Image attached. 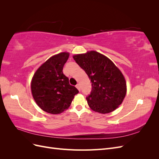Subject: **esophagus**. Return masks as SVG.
<instances>
[{
  "instance_id": "esophagus-1",
  "label": "esophagus",
  "mask_w": 159,
  "mask_h": 159,
  "mask_svg": "<svg viewBox=\"0 0 159 159\" xmlns=\"http://www.w3.org/2000/svg\"><path fill=\"white\" fill-rule=\"evenodd\" d=\"M75 87H76V88H77V89H78L80 91V90H81V89H80V84H77V85H75Z\"/></svg>"
}]
</instances>
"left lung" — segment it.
Masks as SVG:
<instances>
[{"mask_svg":"<svg viewBox=\"0 0 159 159\" xmlns=\"http://www.w3.org/2000/svg\"><path fill=\"white\" fill-rule=\"evenodd\" d=\"M73 57L91 81L92 89L86 98L89 107L103 114L116 109L127 92L126 81L121 71L107 57L98 52L90 51Z\"/></svg>","mask_w":159,"mask_h":159,"instance_id":"left-lung-1","label":"left lung"}]
</instances>
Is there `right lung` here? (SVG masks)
Returning a JSON list of instances; mask_svg holds the SVG:
<instances>
[{"mask_svg":"<svg viewBox=\"0 0 159 159\" xmlns=\"http://www.w3.org/2000/svg\"><path fill=\"white\" fill-rule=\"evenodd\" d=\"M69 53L53 56L38 68L32 80L31 90L34 99L43 111L59 114L68 109L75 95L79 93L71 85L62 70Z\"/></svg>","mask_w":159,"mask_h":159,"instance_id":"1","label":"right lung"}]
</instances>
